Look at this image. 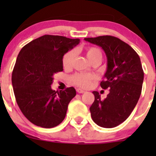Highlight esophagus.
Segmentation results:
<instances>
[{"label": "esophagus", "mask_w": 156, "mask_h": 156, "mask_svg": "<svg viewBox=\"0 0 156 156\" xmlns=\"http://www.w3.org/2000/svg\"><path fill=\"white\" fill-rule=\"evenodd\" d=\"M76 91H77V92H78V93H84V92H85V91L82 90V89H77Z\"/></svg>", "instance_id": "1"}]
</instances>
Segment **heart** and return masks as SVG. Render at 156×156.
<instances>
[{"label":"heart","instance_id":"1","mask_svg":"<svg viewBox=\"0 0 156 156\" xmlns=\"http://www.w3.org/2000/svg\"><path fill=\"white\" fill-rule=\"evenodd\" d=\"M86 55L90 62L96 59L101 61L102 52L99 48L95 47H88L86 48ZM75 57V51H69L64 55L62 58V65L64 68H69L72 66ZM94 78L92 75L76 73L70 78L71 81L75 85L82 88H87L90 86L91 82Z\"/></svg>","mask_w":156,"mask_h":156}]
</instances>
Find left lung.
I'll list each match as a JSON object with an SVG mask.
<instances>
[{"instance_id":"obj_1","label":"left lung","mask_w":156,"mask_h":156,"mask_svg":"<svg viewBox=\"0 0 156 156\" xmlns=\"http://www.w3.org/2000/svg\"><path fill=\"white\" fill-rule=\"evenodd\" d=\"M84 40L102 48L106 55L107 69L103 89H109L104 100L96 91L91 105V116L99 126L112 128L123 122L136 105L142 89L144 72L140 58L129 44L112 36H101Z\"/></svg>"}]
</instances>
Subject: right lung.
Here are the masks:
<instances>
[{
	"label": "right lung",
	"instance_id": "right-lung-1",
	"mask_svg": "<svg viewBox=\"0 0 156 156\" xmlns=\"http://www.w3.org/2000/svg\"><path fill=\"white\" fill-rule=\"evenodd\" d=\"M79 39L44 35L23 47L17 55L12 82L17 105L31 122L44 128L59 125L76 95L73 87L53 90V76L63 71L62 58Z\"/></svg>",
	"mask_w": 156,
	"mask_h": 156
}]
</instances>
